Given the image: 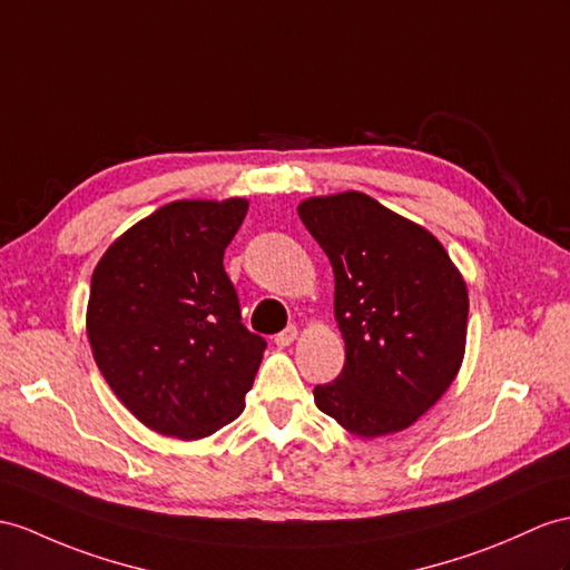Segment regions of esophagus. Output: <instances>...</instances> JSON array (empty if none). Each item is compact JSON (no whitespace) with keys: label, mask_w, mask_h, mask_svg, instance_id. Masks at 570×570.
Wrapping results in <instances>:
<instances>
[{"label":"esophagus","mask_w":570,"mask_h":570,"mask_svg":"<svg viewBox=\"0 0 570 570\" xmlns=\"http://www.w3.org/2000/svg\"><path fill=\"white\" fill-rule=\"evenodd\" d=\"M295 338H297V328L295 326H287L285 331L277 333L273 341H275V345H281V348H285V345H289Z\"/></svg>","instance_id":"1"}]
</instances>
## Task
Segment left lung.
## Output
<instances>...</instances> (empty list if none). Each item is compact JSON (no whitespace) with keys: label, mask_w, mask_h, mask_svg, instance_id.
Masks as SVG:
<instances>
[{"label":"left lung","mask_w":570,"mask_h":570,"mask_svg":"<svg viewBox=\"0 0 570 570\" xmlns=\"http://www.w3.org/2000/svg\"><path fill=\"white\" fill-rule=\"evenodd\" d=\"M297 213L331 261L345 365L314 386L318 411L360 438L409 428L448 392L466 343L469 295L442 244L365 193Z\"/></svg>","instance_id":"left-lung-1"}]
</instances>
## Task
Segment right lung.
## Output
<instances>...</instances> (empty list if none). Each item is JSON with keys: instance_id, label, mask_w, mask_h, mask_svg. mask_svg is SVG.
<instances>
[{"instance_id": "1", "label": "right lung", "mask_w": 570, "mask_h": 570, "mask_svg": "<svg viewBox=\"0 0 570 570\" xmlns=\"http://www.w3.org/2000/svg\"><path fill=\"white\" fill-rule=\"evenodd\" d=\"M246 210L244 198L164 205L110 244L91 275L96 365L161 435L207 438L244 411L266 341L242 324L222 258Z\"/></svg>"}]
</instances>
